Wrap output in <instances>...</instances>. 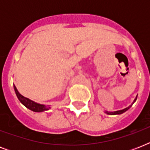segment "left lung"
I'll return each instance as SVG.
<instances>
[{
  "mask_svg": "<svg viewBox=\"0 0 150 150\" xmlns=\"http://www.w3.org/2000/svg\"><path fill=\"white\" fill-rule=\"evenodd\" d=\"M136 99H137V97L135 99V100H134V102H135V100H136ZM131 107V106H129L128 107H127V108H125V109L123 110H117V111H114V112H107L106 111V113H107V114H112V115H114V114H123L124 112L127 111L129 108Z\"/></svg>",
  "mask_w": 150,
  "mask_h": 150,
  "instance_id": "8db88e82",
  "label": "left lung"
}]
</instances>
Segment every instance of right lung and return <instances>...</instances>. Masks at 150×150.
Listing matches in <instances>:
<instances>
[{"mask_svg":"<svg viewBox=\"0 0 150 150\" xmlns=\"http://www.w3.org/2000/svg\"><path fill=\"white\" fill-rule=\"evenodd\" d=\"M14 89H15V92L16 93V96H17L18 99L19 100V101L22 103V104L25 106L27 108H29V110H31L35 112H42L44 111V110H47L50 108V107H46L45 105L39 104V103H36L32 101V100H29L28 98H25L23 96H22L21 94L18 93V91L16 89V87L14 86Z\"/></svg>","mask_w":150,"mask_h":150,"instance_id":"right-lung-1","label":"right lung"}]
</instances>
